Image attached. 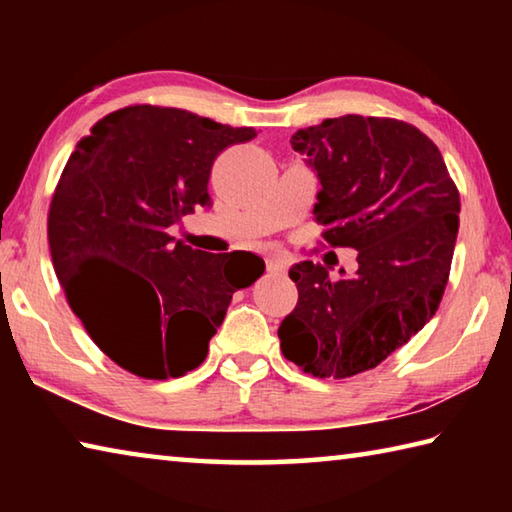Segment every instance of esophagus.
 Segmentation results:
<instances>
[{"mask_svg": "<svg viewBox=\"0 0 512 512\" xmlns=\"http://www.w3.org/2000/svg\"><path fill=\"white\" fill-rule=\"evenodd\" d=\"M266 268H268V273H275V275H282V273H287V264L284 262H280V259H266Z\"/></svg>", "mask_w": 512, "mask_h": 512, "instance_id": "34e87169", "label": "esophagus"}]
</instances>
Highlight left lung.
I'll list each match as a JSON object with an SVG mask.
<instances>
[{
  "label": "left lung",
  "instance_id": "1",
  "mask_svg": "<svg viewBox=\"0 0 512 512\" xmlns=\"http://www.w3.org/2000/svg\"><path fill=\"white\" fill-rule=\"evenodd\" d=\"M291 146L320 183L323 239L357 250L359 268L332 280L314 262L293 266L298 305L277 336L309 375L345 379L377 368L436 314L461 198L438 146L404 121L334 117L300 128Z\"/></svg>",
  "mask_w": 512,
  "mask_h": 512
}]
</instances>
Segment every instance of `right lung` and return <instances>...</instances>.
<instances>
[{
	"label": "right lung",
	"instance_id": "obj_1",
	"mask_svg": "<svg viewBox=\"0 0 512 512\" xmlns=\"http://www.w3.org/2000/svg\"><path fill=\"white\" fill-rule=\"evenodd\" d=\"M255 135L187 110L131 106L103 117L69 155L47 223L58 282L92 341L137 377L201 366L232 293L264 273L253 253L244 273L235 253L169 235L210 203L216 155Z\"/></svg>",
	"mask_w": 512,
	"mask_h": 512
}]
</instances>
